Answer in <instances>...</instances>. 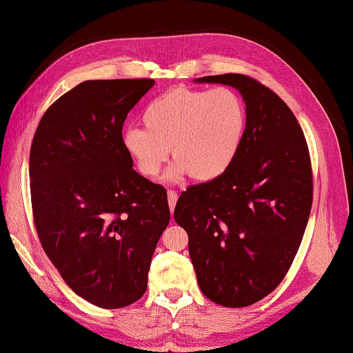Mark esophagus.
<instances>
[{
    "label": "esophagus",
    "mask_w": 353,
    "mask_h": 353,
    "mask_svg": "<svg viewBox=\"0 0 353 353\" xmlns=\"http://www.w3.org/2000/svg\"><path fill=\"white\" fill-rule=\"evenodd\" d=\"M167 195H168L170 210H171V214H173V210H174V208H176V203H177L179 195H177V192H176V191H173V190H168V191H167Z\"/></svg>",
    "instance_id": "obj_1"
}]
</instances>
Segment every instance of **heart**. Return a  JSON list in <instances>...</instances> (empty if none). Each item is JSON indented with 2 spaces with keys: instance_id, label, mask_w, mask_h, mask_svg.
I'll return each instance as SVG.
<instances>
[{
  "instance_id": "1",
  "label": "heart",
  "mask_w": 353,
  "mask_h": 353,
  "mask_svg": "<svg viewBox=\"0 0 353 353\" xmlns=\"http://www.w3.org/2000/svg\"><path fill=\"white\" fill-rule=\"evenodd\" d=\"M144 128L121 132V147L145 177L158 176L171 153L176 158L168 180L192 176L212 182L233 165L243 143L247 111L232 88L177 87L145 105Z\"/></svg>"
}]
</instances>
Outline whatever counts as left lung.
<instances>
[{"label":"left lung","mask_w":353,"mask_h":353,"mask_svg":"<svg viewBox=\"0 0 353 353\" xmlns=\"http://www.w3.org/2000/svg\"><path fill=\"white\" fill-rule=\"evenodd\" d=\"M194 83L236 88L247 126L233 165L180 194L174 221L204 296L248 307L281 283L299 250L313 203L308 147L289 106L256 79L225 73Z\"/></svg>","instance_id":"left-lung-1"}]
</instances>
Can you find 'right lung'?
Masks as SVG:
<instances>
[{"label":"right lung","instance_id":"obj_1","mask_svg":"<svg viewBox=\"0 0 353 353\" xmlns=\"http://www.w3.org/2000/svg\"><path fill=\"white\" fill-rule=\"evenodd\" d=\"M153 79L84 81L40 120L30 188L40 243L65 284L101 308L134 304L170 223L167 191L121 147L128 112Z\"/></svg>","mask_w":353,"mask_h":353}]
</instances>
